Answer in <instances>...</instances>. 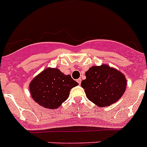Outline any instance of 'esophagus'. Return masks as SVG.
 Masks as SVG:
<instances>
[{"label": "esophagus", "mask_w": 147, "mask_h": 147, "mask_svg": "<svg viewBox=\"0 0 147 147\" xmlns=\"http://www.w3.org/2000/svg\"><path fill=\"white\" fill-rule=\"evenodd\" d=\"M77 82H78V83H79V85H80V83H81V78H79V79L77 80Z\"/></svg>", "instance_id": "obj_1"}]
</instances>
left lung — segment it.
<instances>
[{"label": "left lung", "instance_id": "left-lung-1", "mask_svg": "<svg viewBox=\"0 0 147 147\" xmlns=\"http://www.w3.org/2000/svg\"><path fill=\"white\" fill-rule=\"evenodd\" d=\"M85 76L81 86L87 98L101 108L117 102L126 90L125 75L107 65L91 67Z\"/></svg>", "mask_w": 147, "mask_h": 147}]
</instances>
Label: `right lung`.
Returning a JSON list of instances; mask_svg holds the SVG:
<instances>
[{"label":"right lung","mask_w":147,"mask_h":147,"mask_svg":"<svg viewBox=\"0 0 147 147\" xmlns=\"http://www.w3.org/2000/svg\"><path fill=\"white\" fill-rule=\"evenodd\" d=\"M78 85L69 75H65L57 68H47L29 84L31 97L39 105L55 109L69 97L70 90Z\"/></svg>","instance_id":"right-lung-1"}]
</instances>
